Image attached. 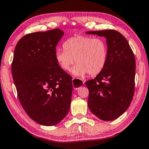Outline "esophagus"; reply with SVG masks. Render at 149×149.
I'll list each match as a JSON object with an SVG mask.
<instances>
[{
  "label": "esophagus",
  "mask_w": 149,
  "mask_h": 149,
  "mask_svg": "<svg viewBox=\"0 0 149 149\" xmlns=\"http://www.w3.org/2000/svg\"><path fill=\"white\" fill-rule=\"evenodd\" d=\"M72 83H73V86H74V88L75 89H79V87H82L84 86V82L83 81V80L80 79L79 78H76V77H74L72 79Z\"/></svg>",
  "instance_id": "1"
}]
</instances>
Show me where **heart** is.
Wrapping results in <instances>:
<instances>
[{
    "label": "heart",
    "mask_w": 149,
    "mask_h": 149,
    "mask_svg": "<svg viewBox=\"0 0 149 149\" xmlns=\"http://www.w3.org/2000/svg\"><path fill=\"white\" fill-rule=\"evenodd\" d=\"M64 50L56 52V62L63 70L68 71L75 62L77 64L72 69V74L84 76L100 74L105 68L108 57L107 42L102 38L76 36L65 40L63 44Z\"/></svg>",
    "instance_id": "1"
}]
</instances>
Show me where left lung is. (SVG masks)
I'll list each match as a JSON object with an SVG mask.
<instances>
[{
    "instance_id": "8db88e82",
    "label": "left lung",
    "mask_w": 149,
    "mask_h": 149,
    "mask_svg": "<svg viewBox=\"0 0 149 149\" xmlns=\"http://www.w3.org/2000/svg\"><path fill=\"white\" fill-rule=\"evenodd\" d=\"M103 36L108 46L105 68L95 78L86 81L89 89L88 107L103 121H112L126 111L134 91L135 59L129 42L113 30L87 32Z\"/></svg>"
}]
</instances>
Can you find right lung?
I'll use <instances>...</instances> for the list:
<instances>
[{
    "instance_id": "1",
    "label": "right lung",
    "mask_w": 149,
    "mask_h": 149,
    "mask_svg": "<svg viewBox=\"0 0 149 149\" xmlns=\"http://www.w3.org/2000/svg\"><path fill=\"white\" fill-rule=\"evenodd\" d=\"M63 35L59 28L30 33L20 39L14 52L12 74L20 104L28 116L42 125L58 124L70 108L72 77L55 57Z\"/></svg>"
}]
</instances>
